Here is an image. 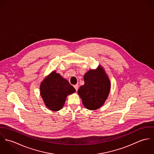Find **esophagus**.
I'll list each match as a JSON object with an SVG mask.
<instances>
[{
	"instance_id": "esophagus-1",
	"label": "esophagus",
	"mask_w": 154,
	"mask_h": 154,
	"mask_svg": "<svg viewBox=\"0 0 154 154\" xmlns=\"http://www.w3.org/2000/svg\"><path fill=\"white\" fill-rule=\"evenodd\" d=\"M73 87H74V88L75 89V90L77 91L78 89V88H79V85L78 84H76V85H75Z\"/></svg>"
}]
</instances>
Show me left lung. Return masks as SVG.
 <instances>
[{
    "instance_id": "left-lung-1",
    "label": "left lung",
    "mask_w": 154,
    "mask_h": 154,
    "mask_svg": "<svg viewBox=\"0 0 154 154\" xmlns=\"http://www.w3.org/2000/svg\"><path fill=\"white\" fill-rule=\"evenodd\" d=\"M84 78L85 84L79 88L78 94L87 109L97 110L103 105L108 97L110 80L100 66L96 70H89Z\"/></svg>"
}]
</instances>
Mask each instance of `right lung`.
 <instances>
[{
	"mask_svg": "<svg viewBox=\"0 0 154 154\" xmlns=\"http://www.w3.org/2000/svg\"><path fill=\"white\" fill-rule=\"evenodd\" d=\"M75 92V89L55 71L45 78L40 85V94L45 105L54 111L62 109L66 97Z\"/></svg>",
	"mask_w": 154,
	"mask_h": 154,
	"instance_id": "add662e5",
	"label": "right lung"
}]
</instances>
